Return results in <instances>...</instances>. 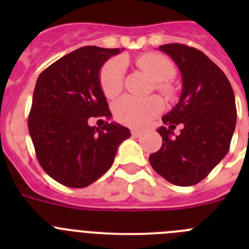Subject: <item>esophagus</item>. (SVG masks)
Returning <instances> with one entry per match:
<instances>
[{"instance_id": "1", "label": "esophagus", "mask_w": 249, "mask_h": 249, "mask_svg": "<svg viewBox=\"0 0 249 249\" xmlns=\"http://www.w3.org/2000/svg\"><path fill=\"white\" fill-rule=\"evenodd\" d=\"M131 133H132V136H133V137H136V138L141 137V135H142V132L138 131V129H132Z\"/></svg>"}]
</instances>
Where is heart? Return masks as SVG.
<instances>
[{"label":"heart","mask_w":249,"mask_h":249,"mask_svg":"<svg viewBox=\"0 0 249 249\" xmlns=\"http://www.w3.org/2000/svg\"><path fill=\"white\" fill-rule=\"evenodd\" d=\"M137 65L146 71L155 81L163 93H169V81L175 76V66L171 59L158 53H146L136 59ZM124 77V62L121 58H112L103 66L101 71V87L107 98L116 97L122 89ZM163 109V101L157 96L135 97L123 96L114 103V117L118 122L131 127H144Z\"/></svg>","instance_id":"b5f03b06"}]
</instances>
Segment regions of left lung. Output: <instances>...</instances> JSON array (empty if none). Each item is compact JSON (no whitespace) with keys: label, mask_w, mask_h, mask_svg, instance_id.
Instances as JSON below:
<instances>
[{"label":"left lung","mask_w":249,"mask_h":249,"mask_svg":"<svg viewBox=\"0 0 249 249\" xmlns=\"http://www.w3.org/2000/svg\"><path fill=\"white\" fill-rule=\"evenodd\" d=\"M182 76L177 105L162 117L157 132L162 147L149 156L156 172L176 186H193L227 155L236 128V98L221 68L197 48L181 43L160 46ZM181 133L173 135L176 125Z\"/></svg>","instance_id":"obj_1"}]
</instances>
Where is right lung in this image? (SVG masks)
<instances>
[{
	"mask_svg": "<svg viewBox=\"0 0 249 249\" xmlns=\"http://www.w3.org/2000/svg\"><path fill=\"white\" fill-rule=\"evenodd\" d=\"M120 52L85 46L52 63L37 78L28 131L41 167L63 186L83 188L97 181L113 163L118 146L131 137L120 123L89 124V117L112 116L100 71Z\"/></svg>",
	"mask_w": 249,
	"mask_h": 249,
	"instance_id": "obj_1",
	"label": "right lung"
}]
</instances>
